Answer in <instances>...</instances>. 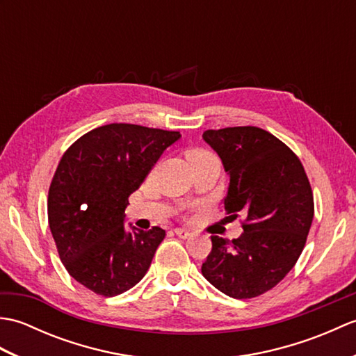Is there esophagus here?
<instances>
[{
  "mask_svg": "<svg viewBox=\"0 0 356 356\" xmlns=\"http://www.w3.org/2000/svg\"><path fill=\"white\" fill-rule=\"evenodd\" d=\"M174 232H176V236L177 237H180V238H190L193 234L190 232V231H186V229H180V228H177V229H174Z\"/></svg>",
  "mask_w": 356,
  "mask_h": 356,
  "instance_id": "obj_1",
  "label": "esophagus"
}]
</instances>
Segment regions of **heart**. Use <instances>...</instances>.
I'll return each instance as SVG.
<instances>
[{
  "mask_svg": "<svg viewBox=\"0 0 356 356\" xmlns=\"http://www.w3.org/2000/svg\"><path fill=\"white\" fill-rule=\"evenodd\" d=\"M209 154L211 153H209V151H207V149H193V151H190V153H188V159H190L191 163H194L195 161H199V159L207 157Z\"/></svg>",
  "mask_w": 356,
  "mask_h": 356,
  "instance_id": "1",
  "label": "heart"
}]
</instances>
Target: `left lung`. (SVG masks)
<instances>
[{
	"label": "left lung",
	"instance_id": "left-lung-1",
	"mask_svg": "<svg viewBox=\"0 0 356 356\" xmlns=\"http://www.w3.org/2000/svg\"><path fill=\"white\" fill-rule=\"evenodd\" d=\"M203 139L229 174L225 209L245 220L238 238L211 236L202 274L228 297H259L282 282L303 252L314 218L311 184L298 156L259 127L207 130Z\"/></svg>",
	"mask_w": 356,
	"mask_h": 356
}]
</instances>
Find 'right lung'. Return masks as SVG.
<instances>
[{
	"mask_svg": "<svg viewBox=\"0 0 356 356\" xmlns=\"http://www.w3.org/2000/svg\"><path fill=\"white\" fill-rule=\"evenodd\" d=\"M180 138L134 124H108L73 142L49 188V226L67 272L102 297L138 284L165 231L127 232L125 208L157 159Z\"/></svg>",
	"mask_w": 356,
	"mask_h": 356,
	"instance_id": "right-lung-1",
	"label": "right lung"
}]
</instances>
